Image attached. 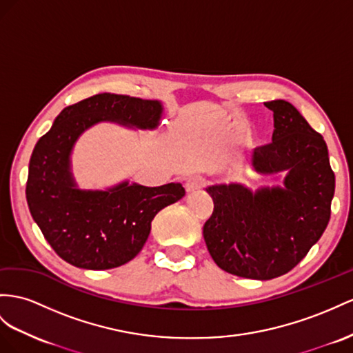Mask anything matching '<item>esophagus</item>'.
I'll return each instance as SVG.
<instances>
[{
  "mask_svg": "<svg viewBox=\"0 0 353 353\" xmlns=\"http://www.w3.org/2000/svg\"><path fill=\"white\" fill-rule=\"evenodd\" d=\"M203 188H204V179L200 177V176L189 177L186 180V183H185V189H186V192H189V194H194V192L201 191Z\"/></svg>",
  "mask_w": 353,
  "mask_h": 353,
  "instance_id": "1",
  "label": "esophagus"
}]
</instances>
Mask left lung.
<instances>
[{
  "instance_id": "left-lung-1",
  "label": "left lung",
  "mask_w": 353,
  "mask_h": 353,
  "mask_svg": "<svg viewBox=\"0 0 353 353\" xmlns=\"http://www.w3.org/2000/svg\"><path fill=\"white\" fill-rule=\"evenodd\" d=\"M264 104L274 117L273 141L256 148L250 164L259 174L288 171L283 188L209 186L214 209L203 230L219 268L256 280L286 274L307 255L330 222L336 189L322 135L285 99Z\"/></svg>"
}]
</instances>
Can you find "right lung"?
I'll return each mask as SVG.
<instances>
[{"mask_svg":"<svg viewBox=\"0 0 353 353\" xmlns=\"http://www.w3.org/2000/svg\"><path fill=\"white\" fill-rule=\"evenodd\" d=\"M161 114L157 99L98 94L65 107L35 144L26 201L44 239L68 264L86 270L126 264L143 249L157 213L185 195L180 183L122 182L107 191H85L71 173V150L92 125L107 121L155 130Z\"/></svg>","mask_w":353,"mask_h":353,"instance_id":"add662e5","label":"right lung"}]
</instances>
